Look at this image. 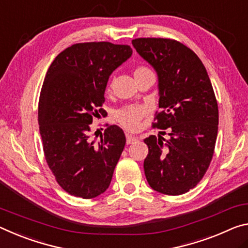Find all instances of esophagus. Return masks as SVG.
<instances>
[{"label":"esophagus","instance_id":"34e87169","mask_svg":"<svg viewBox=\"0 0 248 248\" xmlns=\"http://www.w3.org/2000/svg\"><path fill=\"white\" fill-rule=\"evenodd\" d=\"M137 140V137L136 136H133L131 134H126V143L127 144H133L135 143Z\"/></svg>","mask_w":248,"mask_h":248}]
</instances>
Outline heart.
<instances>
[{
  "label": "heart",
  "instance_id": "heart-1",
  "mask_svg": "<svg viewBox=\"0 0 248 248\" xmlns=\"http://www.w3.org/2000/svg\"><path fill=\"white\" fill-rule=\"evenodd\" d=\"M146 72H152L148 68L146 67H137L134 70V76H140L141 74H146ZM108 89H111L109 86ZM146 109L145 107H140V105H131V107H126L124 108L120 109L116 113V120L119 121V123L127 131H137L140 127V123L143 117L145 116Z\"/></svg>",
  "mask_w": 248,
  "mask_h": 248
}]
</instances>
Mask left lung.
I'll return each mask as SVG.
<instances>
[{"label": "left lung", "instance_id": "8db88e82", "mask_svg": "<svg viewBox=\"0 0 248 248\" xmlns=\"http://www.w3.org/2000/svg\"><path fill=\"white\" fill-rule=\"evenodd\" d=\"M132 44L157 72L161 108L153 126L162 131L144 140L146 179L155 191L179 196L200 182L212 160L218 125L216 94L203 63L184 44L167 38H136ZM167 128L170 140H165L161 135Z\"/></svg>", "mask_w": 248, "mask_h": 248}]
</instances>
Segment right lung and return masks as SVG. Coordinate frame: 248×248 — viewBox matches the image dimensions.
<instances>
[{"mask_svg": "<svg viewBox=\"0 0 248 248\" xmlns=\"http://www.w3.org/2000/svg\"><path fill=\"white\" fill-rule=\"evenodd\" d=\"M127 45L80 43L56 57L45 77L38 124L45 158L69 194L92 199L111 184L126 139L108 125L100 140L90 137L93 116L104 114V92L112 72L132 56Z\"/></svg>", "mask_w": 248, "mask_h": 248, "instance_id": "1", "label": "right lung"}]
</instances>
